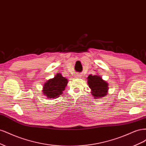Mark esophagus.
Returning <instances> with one entry per match:
<instances>
[{"mask_svg":"<svg viewBox=\"0 0 146 146\" xmlns=\"http://www.w3.org/2000/svg\"><path fill=\"white\" fill-rule=\"evenodd\" d=\"M75 77L77 78H82V75L79 73H77L76 74V76H75Z\"/></svg>","mask_w":146,"mask_h":146,"instance_id":"1","label":"esophagus"}]
</instances>
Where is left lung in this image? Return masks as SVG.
Here are the masks:
<instances>
[{"instance_id": "obj_1", "label": "left lung", "mask_w": 146, "mask_h": 146, "mask_svg": "<svg viewBox=\"0 0 146 146\" xmlns=\"http://www.w3.org/2000/svg\"><path fill=\"white\" fill-rule=\"evenodd\" d=\"M88 84L91 89V94L94 99L104 98L107 95L108 91V83L103 80L99 75L90 74L88 77Z\"/></svg>"}]
</instances>
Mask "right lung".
Here are the masks:
<instances>
[{
    "label": "right lung",
    "mask_w": 146,
    "mask_h": 146,
    "mask_svg": "<svg viewBox=\"0 0 146 146\" xmlns=\"http://www.w3.org/2000/svg\"><path fill=\"white\" fill-rule=\"evenodd\" d=\"M68 83V78L63 77L60 73H57L54 78L49 79L44 84L42 94L47 99L58 98L63 93Z\"/></svg>",
    "instance_id": "obj_1"
}]
</instances>
